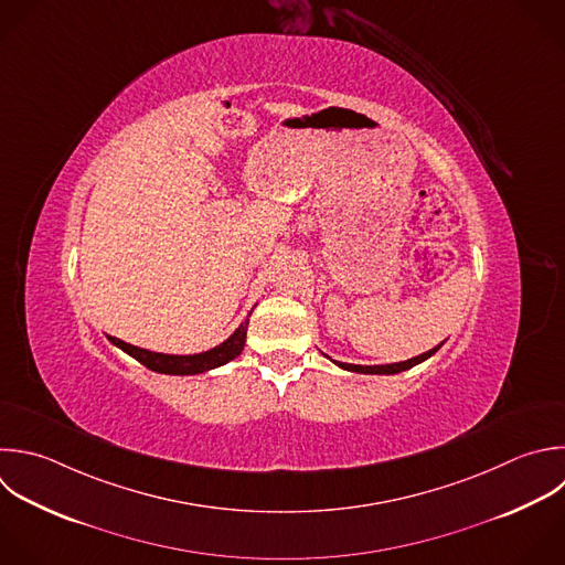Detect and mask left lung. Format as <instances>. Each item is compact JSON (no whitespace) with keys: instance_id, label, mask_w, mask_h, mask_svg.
<instances>
[{"instance_id":"left-lung-1","label":"left lung","mask_w":565,"mask_h":565,"mask_svg":"<svg viewBox=\"0 0 565 565\" xmlns=\"http://www.w3.org/2000/svg\"><path fill=\"white\" fill-rule=\"evenodd\" d=\"M444 344V342H441ZM441 344H437L435 349H430V351H426V353H422V355H415V358H411V360H406V362H395V364H373V366H362V364H347V362H335L340 369H344V371H353V373H371V375H393V373H399V371H406V369H411V366H415V364H419V362H424V360H428Z\"/></svg>"}]
</instances>
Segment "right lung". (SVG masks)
<instances>
[{"label":"right lung","mask_w":565,"mask_h":565,"mask_svg":"<svg viewBox=\"0 0 565 565\" xmlns=\"http://www.w3.org/2000/svg\"><path fill=\"white\" fill-rule=\"evenodd\" d=\"M247 324L249 318L218 347L203 351V353H194V355H170V353H154L135 344H128L119 338L108 335V340L113 344H117L121 351H126L128 355H132L135 360H139L143 366H148L150 371L157 373H168V375H196V373H205L210 369L223 366L230 360L238 358L243 347H245V338H247Z\"/></svg>","instance_id":"add662e5"}]
</instances>
